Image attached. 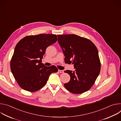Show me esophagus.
Instances as JSON below:
<instances>
[{
	"instance_id": "34e87169",
	"label": "esophagus",
	"mask_w": 121,
	"mask_h": 121,
	"mask_svg": "<svg viewBox=\"0 0 121 121\" xmlns=\"http://www.w3.org/2000/svg\"><path fill=\"white\" fill-rule=\"evenodd\" d=\"M58 72L60 73H64V71L63 70H60V69H58Z\"/></svg>"
}]
</instances>
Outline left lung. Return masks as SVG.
<instances>
[{"mask_svg":"<svg viewBox=\"0 0 121 121\" xmlns=\"http://www.w3.org/2000/svg\"><path fill=\"white\" fill-rule=\"evenodd\" d=\"M58 42L65 56L66 63L74 64L75 71L66 70L70 80L65 87L74 94L89 90L98 77L100 63L98 51L90 40L75 34L57 35Z\"/></svg>","mask_w":121,"mask_h":121,"instance_id":"obj_1","label":"left lung"}]
</instances>
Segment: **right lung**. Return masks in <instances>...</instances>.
<instances>
[{
	"label": "right lung",
	"mask_w": 121,
	"mask_h": 121,
	"mask_svg": "<svg viewBox=\"0 0 121 121\" xmlns=\"http://www.w3.org/2000/svg\"><path fill=\"white\" fill-rule=\"evenodd\" d=\"M57 40L56 34H40L26 36L17 44L10 62L12 74L23 90L34 92L46 84L49 76L57 68L46 66L42 59L46 48Z\"/></svg>",
	"instance_id": "1"
}]
</instances>
